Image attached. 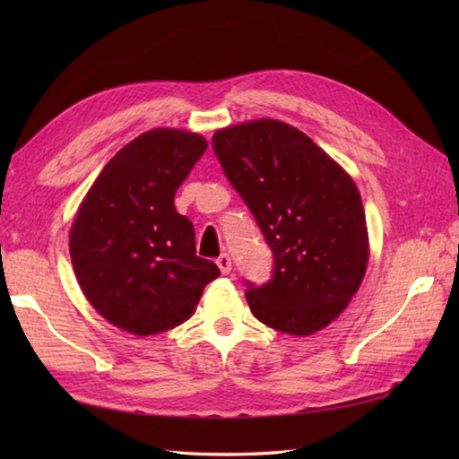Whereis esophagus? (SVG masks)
<instances>
[{"label": "esophagus", "instance_id": "esophagus-1", "mask_svg": "<svg viewBox=\"0 0 459 459\" xmlns=\"http://www.w3.org/2000/svg\"><path fill=\"white\" fill-rule=\"evenodd\" d=\"M217 266L221 268L222 274H229L230 268H232V260H230V256H229V255H221V256L217 258Z\"/></svg>", "mask_w": 459, "mask_h": 459}]
</instances>
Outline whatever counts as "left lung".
Masks as SVG:
<instances>
[{
	"label": "left lung",
	"mask_w": 459,
	"mask_h": 459,
	"mask_svg": "<svg viewBox=\"0 0 459 459\" xmlns=\"http://www.w3.org/2000/svg\"><path fill=\"white\" fill-rule=\"evenodd\" d=\"M212 150L274 256L266 284L247 281L250 311L291 335L324 329L355 296L368 262L355 181L304 132L278 120L214 132Z\"/></svg>",
	"instance_id": "8db88e82"
}]
</instances>
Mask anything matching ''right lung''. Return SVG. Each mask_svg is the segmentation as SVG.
Segmentation results:
<instances>
[{
    "label": "right lung",
    "instance_id": "add662e5",
    "mask_svg": "<svg viewBox=\"0 0 459 459\" xmlns=\"http://www.w3.org/2000/svg\"><path fill=\"white\" fill-rule=\"evenodd\" d=\"M207 150L197 134L155 128L104 165L76 212L71 260L86 299L134 335L178 327L221 274L195 252L193 222L175 191Z\"/></svg>",
    "mask_w": 459,
    "mask_h": 459
}]
</instances>
